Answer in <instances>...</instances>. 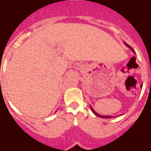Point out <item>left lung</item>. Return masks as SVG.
<instances>
[{
  "label": "left lung",
  "mask_w": 151,
  "mask_h": 151,
  "mask_svg": "<svg viewBox=\"0 0 151 151\" xmlns=\"http://www.w3.org/2000/svg\"><path fill=\"white\" fill-rule=\"evenodd\" d=\"M125 44H126V43H125ZM126 45H127V46H128V47H129V48H130L131 49H132V50L134 52V49H133V48H132V47L129 46V45H127V44H126ZM141 86H142V85H141ZM90 108H91V110H92V111H93V113L95 114V115H96V116H98V117H100V118H105V119H110V118H112V116H110V115H99V114H97V113H96V112H95V111H94L93 109L92 108V107H90Z\"/></svg>",
  "instance_id": "left-lung-1"
}]
</instances>
